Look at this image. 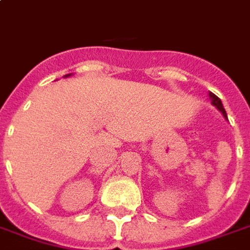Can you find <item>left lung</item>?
<instances>
[{
    "label": "left lung",
    "instance_id": "obj_1",
    "mask_svg": "<svg viewBox=\"0 0 250 250\" xmlns=\"http://www.w3.org/2000/svg\"><path fill=\"white\" fill-rule=\"evenodd\" d=\"M209 98H210V100H211V104H213L215 108L218 109L221 114L224 115V118L228 120V115H226V111H225V108H224V105H222V102H221V99L217 98V96H215L213 92H209Z\"/></svg>",
    "mask_w": 250,
    "mask_h": 250
}]
</instances>
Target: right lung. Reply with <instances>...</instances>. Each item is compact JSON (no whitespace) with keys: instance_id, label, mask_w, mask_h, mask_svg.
Returning <instances> with one entry per match:
<instances>
[{"instance_id":"add662e5","label":"right lung","mask_w":250,"mask_h":250,"mask_svg":"<svg viewBox=\"0 0 250 250\" xmlns=\"http://www.w3.org/2000/svg\"><path fill=\"white\" fill-rule=\"evenodd\" d=\"M71 75H72V73H68V75H65V76H64V77H69V76H71Z\"/></svg>"}]
</instances>
